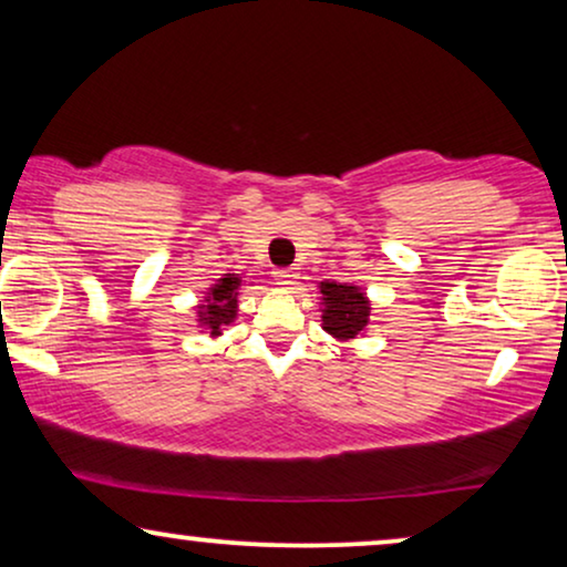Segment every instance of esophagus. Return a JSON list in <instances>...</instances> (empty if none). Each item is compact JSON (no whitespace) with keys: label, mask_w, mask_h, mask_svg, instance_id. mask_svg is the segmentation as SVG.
<instances>
[{"label":"esophagus","mask_w":567,"mask_h":567,"mask_svg":"<svg viewBox=\"0 0 567 567\" xmlns=\"http://www.w3.org/2000/svg\"><path fill=\"white\" fill-rule=\"evenodd\" d=\"M274 278H276L278 286H284V289H291V286H297V281H299V270L297 268H276Z\"/></svg>","instance_id":"obj_1"}]
</instances>
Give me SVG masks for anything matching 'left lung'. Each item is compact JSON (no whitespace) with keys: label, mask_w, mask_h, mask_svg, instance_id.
<instances>
[{"label":"left lung","mask_w":567,"mask_h":567,"mask_svg":"<svg viewBox=\"0 0 567 567\" xmlns=\"http://www.w3.org/2000/svg\"><path fill=\"white\" fill-rule=\"evenodd\" d=\"M322 330L336 340H355L369 328L371 301L355 284L320 281Z\"/></svg>","instance_id":"1"}]
</instances>
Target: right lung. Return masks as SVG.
<instances>
[{
	"mask_svg": "<svg viewBox=\"0 0 567 567\" xmlns=\"http://www.w3.org/2000/svg\"><path fill=\"white\" fill-rule=\"evenodd\" d=\"M239 286H243V276L224 274V278L212 284V289L206 291V297L196 307L198 324L212 338H219L221 330L235 322L239 307Z\"/></svg>",
	"mask_w": 567,
	"mask_h": 567,
	"instance_id": "add662e5",
	"label": "right lung"
}]
</instances>
